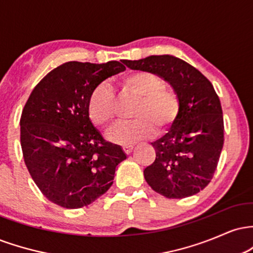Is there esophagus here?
Wrapping results in <instances>:
<instances>
[{
  "mask_svg": "<svg viewBox=\"0 0 253 253\" xmlns=\"http://www.w3.org/2000/svg\"><path fill=\"white\" fill-rule=\"evenodd\" d=\"M133 149H134V147H133L132 145H125V146H123L124 152L126 153V155H130V153H132Z\"/></svg>",
  "mask_w": 253,
  "mask_h": 253,
  "instance_id": "34e87169",
  "label": "esophagus"
}]
</instances>
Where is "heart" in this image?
I'll use <instances>...</instances> for the list:
<instances>
[{"mask_svg":"<svg viewBox=\"0 0 253 253\" xmlns=\"http://www.w3.org/2000/svg\"><path fill=\"white\" fill-rule=\"evenodd\" d=\"M126 91L140 97L129 123L115 125L107 132V139L119 145H130L155 134L156 127L165 130L176 121L181 100L175 89L164 85L158 75L150 71H134L121 80ZM90 120L104 127L114 120L115 96L108 84L101 83L91 91L88 101Z\"/></svg>","mask_w":253,"mask_h":253,"instance_id":"heart-1","label":"heart"}]
</instances>
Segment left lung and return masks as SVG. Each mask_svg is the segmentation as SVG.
Returning a JSON list of instances; mask_svg holds the SVG:
<instances>
[{
    "label": "left lung",
    "instance_id": "obj_1",
    "mask_svg": "<svg viewBox=\"0 0 253 253\" xmlns=\"http://www.w3.org/2000/svg\"><path fill=\"white\" fill-rule=\"evenodd\" d=\"M132 70L158 75L181 100L178 118L167 134L153 141L156 159L144 170L149 185L168 199H184L213 178L223 146V117L210 81L179 58L163 54L124 60Z\"/></svg>",
    "mask_w": 253,
    "mask_h": 253
}]
</instances>
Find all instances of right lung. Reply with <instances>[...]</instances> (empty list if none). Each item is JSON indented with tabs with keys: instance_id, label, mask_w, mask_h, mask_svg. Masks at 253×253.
Instances as JSON below:
<instances>
[{
	"instance_id": "add662e5",
	"label": "right lung",
	"mask_w": 253,
	"mask_h": 253,
	"mask_svg": "<svg viewBox=\"0 0 253 253\" xmlns=\"http://www.w3.org/2000/svg\"><path fill=\"white\" fill-rule=\"evenodd\" d=\"M120 62H68L37 84L20 119L25 164L51 202L76 210L103 195L118 164L126 159L92 126L88 113L91 91L125 70Z\"/></svg>"
}]
</instances>
